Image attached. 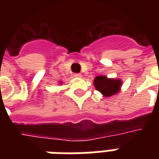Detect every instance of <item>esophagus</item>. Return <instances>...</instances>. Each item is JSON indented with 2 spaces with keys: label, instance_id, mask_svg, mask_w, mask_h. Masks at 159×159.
I'll use <instances>...</instances> for the list:
<instances>
[{
  "label": "esophagus",
  "instance_id": "1",
  "mask_svg": "<svg viewBox=\"0 0 159 159\" xmlns=\"http://www.w3.org/2000/svg\"><path fill=\"white\" fill-rule=\"evenodd\" d=\"M74 76L76 77V78H80V77H82V74H80V73H76V74H74Z\"/></svg>",
  "mask_w": 159,
  "mask_h": 159
}]
</instances>
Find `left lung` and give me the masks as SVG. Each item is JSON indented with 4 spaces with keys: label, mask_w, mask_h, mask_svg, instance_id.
I'll return each instance as SVG.
<instances>
[{
    "label": "left lung",
    "mask_w": 159,
    "mask_h": 159,
    "mask_svg": "<svg viewBox=\"0 0 159 159\" xmlns=\"http://www.w3.org/2000/svg\"><path fill=\"white\" fill-rule=\"evenodd\" d=\"M122 80L117 78H108L106 76H97L93 80V85L96 90L105 97H109L117 94L122 87Z\"/></svg>",
    "instance_id": "1"
}]
</instances>
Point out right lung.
Returning <instances> with one entry per match:
<instances>
[{
	"mask_svg": "<svg viewBox=\"0 0 159 159\" xmlns=\"http://www.w3.org/2000/svg\"><path fill=\"white\" fill-rule=\"evenodd\" d=\"M60 83V84H61V83H62V82H60V83Z\"/></svg>",
	"mask_w": 159,
	"mask_h": 159,
	"instance_id": "right-lung-1",
	"label": "right lung"
}]
</instances>
